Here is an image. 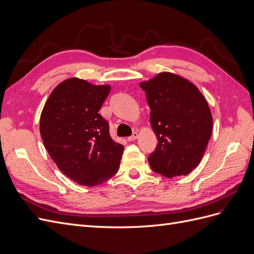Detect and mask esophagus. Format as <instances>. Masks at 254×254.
<instances>
[{"mask_svg": "<svg viewBox=\"0 0 254 254\" xmlns=\"http://www.w3.org/2000/svg\"><path fill=\"white\" fill-rule=\"evenodd\" d=\"M137 136H139V133H137L136 131H133L132 134L128 137V141H134V140H136Z\"/></svg>", "mask_w": 254, "mask_h": 254, "instance_id": "esophagus-1", "label": "esophagus"}]
</instances>
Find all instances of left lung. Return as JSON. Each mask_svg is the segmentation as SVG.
Here are the masks:
<instances>
[{"label":"left lung","instance_id":"1","mask_svg":"<svg viewBox=\"0 0 254 254\" xmlns=\"http://www.w3.org/2000/svg\"><path fill=\"white\" fill-rule=\"evenodd\" d=\"M140 86L158 139L148 157L151 170L168 178L190 174L201 161L212 134L213 119L203 95L189 80L166 72Z\"/></svg>","mask_w":254,"mask_h":254}]
</instances>
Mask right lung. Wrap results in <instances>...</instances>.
I'll use <instances>...</instances> for the list:
<instances>
[{"label": "right lung", "mask_w": 254, "mask_h": 254, "mask_svg": "<svg viewBox=\"0 0 254 254\" xmlns=\"http://www.w3.org/2000/svg\"><path fill=\"white\" fill-rule=\"evenodd\" d=\"M110 86L70 78L53 90L40 117V134L59 170L80 186L94 187L118 173L124 146L114 142L98 111Z\"/></svg>", "instance_id": "obj_1"}]
</instances>
